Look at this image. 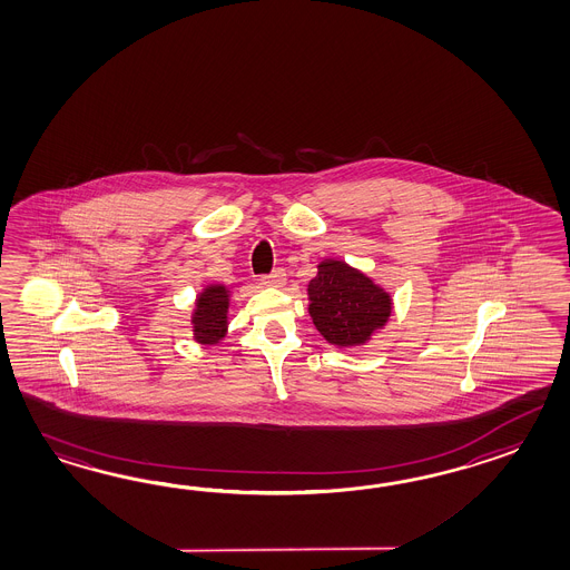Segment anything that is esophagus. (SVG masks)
Masks as SVG:
<instances>
[{
  "instance_id": "esophagus-1",
  "label": "esophagus",
  "mask_w": 570,
  "mask_h": 570,
  "mask_svg": "<svg viewBox=\"0 0 570 570\" xmlns=\"http://www.w3.org/2000/svg\"><path fill=\"white\" fill-rule=\"evenodd\" d=\"M285 277H287V275H285L283 268H275L271 275H265L261 281H263L265 287H283L285 281H287Z\"/></svg>"
}]
</instances>
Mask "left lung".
<instances>
[{"label": "left lung", "instance_id": "8db88e82", "mask_svg": "<svg viewBox=\"0 0 570 570\" xmlns=\"http://www.w3.org/2000/svg\"><path fill=\"white\" fill-rule=\"evenodd\" d=\"M309 316L320 334L336 346L365 344L392 314L390 293L343 261L326 258L307 285Z\"/></svg>", "mask_w": 570, "mask_h": 570}]
</instances>
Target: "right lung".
<instances>
[{
    "label": "right lung",
    "mask_w": 570,
    "mask_h": 570,
    "mask_svg": "<svg viewBox=\"0 0 570 570\" xmlns=\"http://www.w3.org/2000/svg\"><path fill=\"white\" fill-rule=\"evenodd\" d=\"M229 289L226 285H207L197 297L193 312V332L200 344H217L227 332Z\"/></svg>",
    "instance_id": "add662e5"
}]
</instances>
